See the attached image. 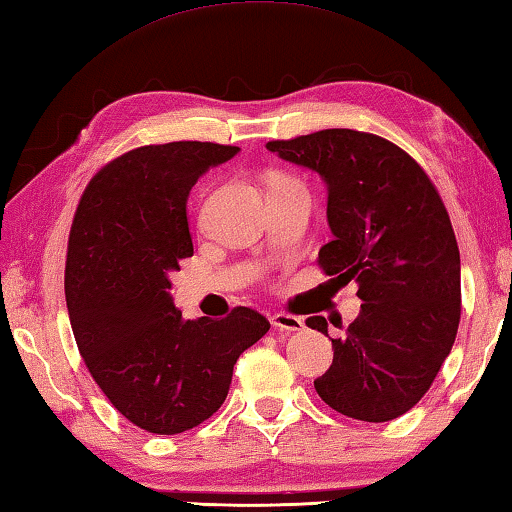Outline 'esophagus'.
I'll use <instances>...</instances> for the list:
<instances>
[{"label": "esophagus", "instance_id": "esophagus-1", "mask_svg": "<svg viewBox=\"0 0 512 512\" xmlns=\"http://www.w3.org/2000/svg\"><path fill=\"white\" fill-rule=\"evenodd\" d=\"M272 325L276 327V330L287 332V334H294V332H301V330H305L303 318L292 316V314H283V312L272 316Z\"/></svg>", "mask_w": 512, "mask_h": 512}]
</instances>
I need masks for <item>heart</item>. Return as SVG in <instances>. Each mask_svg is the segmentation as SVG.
<instances>
[{"label": "heart", "instance_id": "b5f03b06", "mask_svg": "<svg viewBox=\"0 0 512 512\" xmlns=\"http://www.w3.org/2000/svg\"><path fill=\"white\" fill-rule=\"evenodd\" d=\"M274 185H296V182L289 180V178H278V180L274 182Z\"/></svg>", "mask_w": 512, "mask_h": 512}]
</instances>
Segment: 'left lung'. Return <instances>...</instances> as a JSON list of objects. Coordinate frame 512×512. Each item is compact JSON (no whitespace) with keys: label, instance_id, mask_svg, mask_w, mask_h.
I'll list each match as a JSON object with an SVG mask.
<instances>
[{"label":"left lung","instance_id":"8db88e82","mask_svg":"<svg viewBox=\"0 0 512 512\" xmlns=\"http://www.w3.org/2000/svg\"><path fill=\"white\" fill-rule=\"evenodd\" d=\"M267 149L325 180L334 238L318 265L354 281L363 301L343 339H332L318 397L359 421L397 419L428 392L457 336L461 265L448 211L426 171L372 133L325 129ZM307 327L327 334L323 316Z\"/></svg>","mask_w":512,"mask_h":512}]
</instances>
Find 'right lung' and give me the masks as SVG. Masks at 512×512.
<instances>
[{"mask_svg":"<svg viewBox=\"0 0 512 512\" xmlns=\"http://www.w3.org/2000/svg\"><path fill=\"white\" fill-rule=\"evenodd\" d=\"M238 151L214 142L133 149L95 173L75 211L64 292L77 350L113 408L153 435L209 419L238 356L269 330L249 307L187 321L169 294V274L194 256L189 191Z\"/></svg>","mask_w":512,"mask_h":512,"instance_id":"right-lung-1","label":"right lung"}]
</instances>
